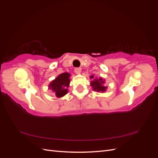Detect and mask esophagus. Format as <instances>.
Segmentation results:
<instances>
[{
  "mask_svg": "<svg viewBox=\"0 0 158 158\" xmlns=\"http://www.w3.org/2000/svg\"><path fill=\"white\" fill-rule=\"evenodd\" d=\"M81 68H75L74 69V72H75V73H76V74H80V73H81Z\"/></svg>",
  "mask_w": 158,
  "mask_h": 158,
  "instance_id": "34e87169",
  "label": "esophagus"
}]
</instances>
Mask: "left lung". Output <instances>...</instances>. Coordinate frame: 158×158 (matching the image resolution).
<instances>
[{
	"label": "left lung",
	"instance_id": "1",
	"mask_svg": "<svg viewBox=\"0 0 158 158\" xmlns=\"http://www.w3.org/2000/svg\"><path fill=\"white\" fill-rule=\"evenodd\" d=\"M91 78H94V76H92L90 77ZM105 81L103 78H95L93 81L91 82V85L93 87V89L96 91V92H105L107 89V87L104 85Z\"/></svg>",
	"mask_w": 158,
	"mask_h": 158
}]
</instances>
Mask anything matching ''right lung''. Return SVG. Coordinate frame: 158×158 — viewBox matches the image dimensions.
I'll list each match as a JSON object with an SVG mask.
<instances>
[{
  "mask_svg": "<svg viewBox=\"0 0 158 158\" xmlns=\"http://www.w3.org/2000/svg\"><path fill=\"white\" fill-rule=\"evenodd\" d=\"M70 76L68 73H62L51 82L49 88L54 91L57 98L63 97L67 94V88L70 84Z\"/></svg>",
  "mask_w": 158,
  "mask_h": 158,
  "instance_id": "right-lung-1",
  "label": "right lung"
}]
</instances>
